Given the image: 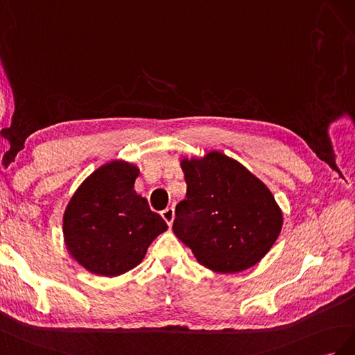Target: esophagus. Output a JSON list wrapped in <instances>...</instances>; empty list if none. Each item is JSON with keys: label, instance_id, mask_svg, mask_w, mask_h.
Wrapping results in <instances>:
<instances>
[{"label": "esophagus", "instance_id": "esophagus-1", "mask_svg": "<svg viewBox=\"0 0 355 355\" xmlns=\"http://www.w3.org/2000/svg\"><path fill=\"white\" fill-rule=\"evenodd\" d=\"M162 217H164V220L168 223V225L171 226L172 225V221H174V217H175V214H174V208H166V209H164L162 211Z\"/></svg>", "mask_w": 355, "mask_h": 355}]
</instances>
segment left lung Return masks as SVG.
<instances>
[{
    "mask_svg": "<svg viewBox=\"0 0 355 355\" xmlns=\"http://www.w3.org/2000/svg\"><path fill=\"white\" fill-rule=\"evenodd\" d=\"M186 199L175 207V236L202 266L235 273L254 266L272 248L282 212L270 190L218 151L181 162Z\"/></svg>",
    "mask_w": 355,
    "mask_h": 355,
    "instance_id": "8db88e82",
    "label": "left lung"
}]
</instances>
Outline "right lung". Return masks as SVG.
<instances>
[{
  "mask_svg": "<svg viewBox=\"0 0 355 355\" xmlns=\"http://www.w3.org/2000/svg\"><path fill=\"white\" fill-rule=\"evenodd\" d=\"M138 174L132 164L111 162L86 178L71 198L64 214L65 245L89 272L117 277L130 270L168 229L134 190Z\"/></svg>",
  "mask_w": 355,
  "mask_h": 355,
  "instance_id": "add662e5",
  "label": "right lung"
}]
</instances>
